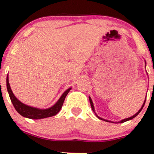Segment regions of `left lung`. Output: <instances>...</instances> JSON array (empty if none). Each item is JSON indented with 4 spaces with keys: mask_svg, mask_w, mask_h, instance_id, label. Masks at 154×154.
<instances>
[{
    "mask_svg": "<svg viewBox=\"0 0 154 154\" xmlns=\"http://www.w3.org/2000/svg\"><path fill=\"white\" fill-rule=\"evenodd\" d=\"M88 98H89V101H90V104H91V109H92V110L93 111H94V112L95 113V112H94V105H93V102H92V100H91V97H88ZM145 101H146V99L145 100H144V103H143V105H142V106L141 107V109H140L139 110V112H138L137 113H136V114L134 115V116H131V117H130V118H127V119H123V120H122V121H120V122H116V123H124V122H127V121H129V120H131V119H134L135 117H136V116H138V115L139 114V112H140L141 111H142V109H143V107H144V103H145ZM95 115H96V116H97V118H98L99 119H100V120H103V121H105V122H110V121H108V120H106V119H102V118H100V117H99L98 116H97V114H96L95 113Z\"/></svg>",
    "mask_w": 154,
    "mask_h": 154,
    "instance_id": "8db88e82",
    "label": "left lung"
}]
</instances>
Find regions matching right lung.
I'll return each mask as SVG.
<instances>
[{"label":"right lung","mask_w":154,"mask_h":154,"mask_svg":"<svg viewBox=\"0 0 154 154\" xmlns=\"http://www.w3.org/2000/svg\"><path fill=\"white\" fill-rule=\"evenodd\" d=\"M7 88L9 93V95H10V100L11 101H12L14 107H15V110H16L21 116H22L23 117H25L30 119H45V118H48L51 117V116H56V115L60 111V109H61L63 103H64L65 99H66V95H67L68 93L69 92L70 90L71 89V88H68V89L62 94V96L60 97V98L59 99L58 101H57L54 106L50 107V108L48 109H38L35 108V107L27 106V105L24 104L22 102L20 101L19 100H18V99L15 97V96L14 95V94L12 93V89H11L10 88V83H9L8 75H7Z\"/></svg>","instance_id":"right-lung-1"}]
</instances>
